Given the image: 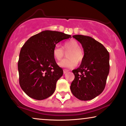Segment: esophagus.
Wrapping results in <instances>:
<instances>
[{"mask_svg":"<svg viewBox=\"0 0 126 126\" xmlns=\"http://www.w3.org/2000/svg\"><path fill=\"white\" fill-rule=\"evenodd\" d=\"M68 71H68V70H63V73H64V74H65V73H67V72H68Z\"/></svg>","mask_w":126,"mask_h":126,"instance_id":"obj_1","label":"esophagus"}]
</instances>
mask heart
<instances>
[{
  "label": "heart",
  "instance_id": "obj_1",
  "mask_svg": "<svg viewBox=\"0 0 126 126\" xmlns=\"http://www.w3.org/2000/svg\"><path fill=\"white\" fill-rule=\"evenodd\" d=\"M68 51L66 54L67 58L62 60L58 65L62 68H72L76 66V64L81 63L84 57V51L79 46V43L74 39L68 40L64 42L63 48L59 45H57L54 47L53 55L57 61H60L64 56V51Z\"/></svg>",
  "mask_w": 126,
  "mask_h": 126
}]
</instances>
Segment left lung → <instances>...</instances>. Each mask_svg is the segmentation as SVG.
Instances as JSON below:
<instances>
[{
    "label": "left lung",
    "mask_w": 126,
    "mask_h": 126,
    "mask_svg": "<svg viewBox=\"0 0 126 126\" xmlns=\"http://www.w3.org/2000/svg\"><path fill=\"white\" fill-rule=\"evenodd\" d=\"M73 37L81 44L84 57L79 68L72 71L75 79L71 85V92L80 100H91L105 89L109 72V52L91 37L77 35Z\"/></svg>",
    "instance_id": "8db88e82"
}]
</instances>
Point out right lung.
<instances>
[{"label": "right lung", "mask_w": 126, "mask_h": 126, "mask_svg": "<svg viewBox=\"0 0 126 126\" xmlns=\"http://www.w3.org/2000/svg\"><path fill=\"white\" fill-rule=\"evenodd\" d=\"M71 37L58 31H44L31 37L22 47L18 62L19 83L29 97L42 100L54 92L63 70L55 62L53 48Z\"/></svg>", "instance_id": "add662e5"}]
</instances>
